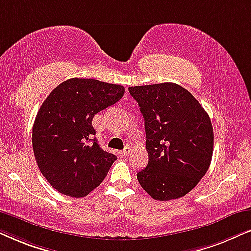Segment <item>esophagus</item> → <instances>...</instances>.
<instances>
[{
	"label": "esophagus",
	"instance_id": "esophagus-1",
	"mask_svg": "<svg viewBox=\"0 0 251 251\" xmlns=\"http://www.w3.org/2000/svg\"><path fill=\"white\" fill-rule=\"evenodd\" d=\"M131 151H132V148L129 147V146H126V147L122 151V153H123L124 156H127V155L131 154Z\"/></svg>",
	"mask_w": 251,
	"mask_h": 251
}]
</instances>
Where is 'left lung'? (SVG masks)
Here are the masks:
<instances>
[{
    "label": "left lung",
    "mask_w": 251,
    "mask_h": 251,
    "mask_svg": "<svg viewBox=\"0 0 251 251\" xmlns=\"http://www.w3.org/2000/svg\"><path fill=\"white\" fill-rule=\"evenodd\" d=\"M145 119L148 164L136 174L151 198L167 201L191 191L208 170L213 127L207 112L176 83L129 87Z\"/></svg>",
    "instance_id": "8db88e82"
}]
</instances>
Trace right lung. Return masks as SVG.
<instances>
[{
  "label": "right lung",
  "mask_w": 251,
  "mask_h": 251,
  "mask_svg": "<svg viewBox=\"0 0 251 251\" xmlns=\"http://www.w3.org/2000/svg\"><path fill=\"white\" fill-rule=\"evenodd\" d=\"M124 90L93 78H69L41 104L32 128L33 153L43 176L60 193L81 198L106 177L117 156L100 148L91 122Z\"/></svg>",
  "instance_id": "right-lung-1"
}]
</instances>
